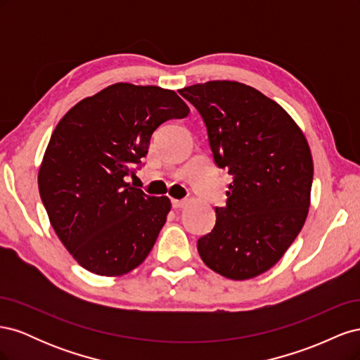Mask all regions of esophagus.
Here are the masks:
<instances>
[{"label":"esophagus","mask_w":360,"mask_h":360,"mask_svg":"<svg viewBox=\"0 0 360 360\" xmlns=\"http://www.w3.org/2000/svg\"><path fill=\"white\" fill-rule=\"evenodd\" d=\"M188 202L184 200H172V207L174 209H183L184 205H186Z\"/></svg>","instance_id":"obj_1"}]
</instances>
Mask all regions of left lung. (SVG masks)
I'll return each mask as SVG.
<instances>
[{"mask_svg": "<svg viewBox=\"0 0 360 360\" xmlns=\"http://www.w3.org/2000/svg\"><path fill=\"white\" fill-rule=\"evenodd\" d=\"M179 93L197 108L217 167L234 177L216 225L198 240L204 264L233 281L274 267L307 221L314 163L302 129L246 84L209 81Z\"/></svg>", "mask_w": 360, "mask_h": 360, "instance_id": "8db88e82", "label": "left lung"}]
</instances>
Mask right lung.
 Masks as SVG:
<instances>
[{
    "label": "right lung",
    "mask_w": 360,
    "mask_h": 360,
    "mask_svg": "<svg viewBox=\"0 0 360 360\" xmlns=\"http://www.w3.org/2000/svg\"><path fill=\"white\" fill-rule=\"evenodd\" d=\"M189 108L176 91L117 82L66 112L39 168L49 222L76 263L101 276H122L150 254L171 210L126 181L148 153L151 134Z\"/></svg>",
    "instance_id": "1"
}]
</instances>
